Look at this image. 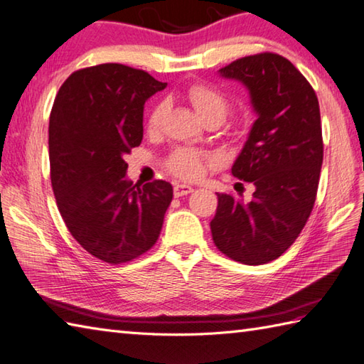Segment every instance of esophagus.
<instances>
[{"label": "esophagus", "instance_id": "1", "mask_svg": "<svg viewBox=\"0 0 364 364\" xmlns=\"http://www.w3.org/2000/svg\"><path fill=\"white\" fill-rule=\"evenodd\" d=\"M191 192H194V188L188 186V184H175L173 186V196L175 197H183V196H188Z\"/></svg>", "mask_w": 364, "mask_h": 364}]
</instances>
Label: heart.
Wrapping results in <instances>:
<instances>
[{"label": "heart", "instance_id": "b5f03b06", "mask_svg": "<svg viewBox=\"0 0 364 364\" xmlns=\"http://www.w3.org/2000/svg\"><path fill=\"white\" fill-rule=\"evenodd\" d=\"M186 98L194 106V109L205 123L210 120L222 122L230 111V100L220 89L210 82H194L186 90ZM167 112L166 103H158L153 107L146 128L151 133L158 131ZM215 158L211 153L198 151L192 149H176L168 154L166 159V167L172 175L183 178L188 181H196L202 178L208 167L214 166Z\"/></svg>", "mask_w": 364, "mask_h": 364}]
</instances>
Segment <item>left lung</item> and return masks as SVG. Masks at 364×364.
<instances>
[{
  "instance_id": "obj_1",
  "label": "left lung",
  "mask_w": 364,
  "mask_h": 364,
  "mask_svg": "<svg viewBox=\"0 0 364 364\" xmlns=\"http://www.w3.org/2000/svg\"><path fill=\"white\" fill-rule=\"evenodd\" d=\"M225 78L244 82L258 114L231 173L255 184L218 194L211 220L215 247L242 264H264L289 249L310 218L323 159L318 95L288 59L258 53L222 67Z\"/></svg>"
}]
</instances>
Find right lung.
<instances>
[{"mask_svg":"<svg viewBox=\"0 0 364 364\" xmlns=\"http://www.w3.org/2000/svg\"><path fill=\"white\" fill-rule=\"evenodd\" d=\"M167 86L139 68L100 64L73 72L50 114V176L65 227L92 257L129 262L158 241L172 184H133L123 159L142 142L144 105Z\"/></svg>","mask_w":364,"mask_h":364,"instance_id":"right-lung-1","label":"right lung"}]
</instances>
